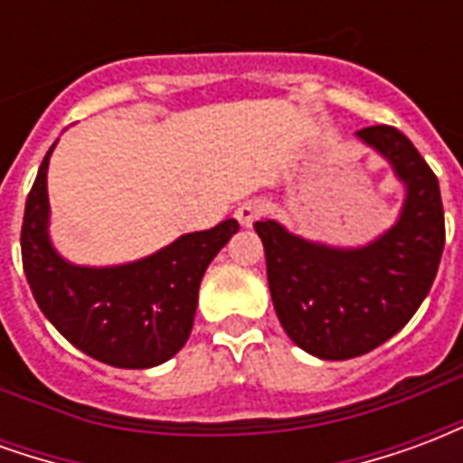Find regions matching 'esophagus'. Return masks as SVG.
Wrapping results in <instances>:
<instances>
[{
	"mask_svg": "<svg viewBox=\"0 0 463 463\" xmlns=\"http://www.w3.org/2000/svg\"><path fill=\"white\" fill-rule=\"evenodd\" d=\"M265 215V203L262 201H245L242 205H238L235 211V218L241 222L242 228H250L252 222Z\"/></svg>",
	"mask_w": 463,
	"mask_h": 463,
	"instance_id": "34e87169",
	"label": "esophagus"
}]
</instances>
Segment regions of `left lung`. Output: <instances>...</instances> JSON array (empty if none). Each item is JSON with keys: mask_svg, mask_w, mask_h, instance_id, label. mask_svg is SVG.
Returning <instances> with one entry per match:
<instances>
[{"mask_svg": "<svg viewBox=\"0 0 463 463\" xmlns=\"http://www.w3.org/2000/svg\"><path fill=\"white\" fill-rule=\"evenodd\" d=\"M357 136L407 183L399 222L359 250H335L258 221L278 320L298 347L320 359H352L394 337L437 278L447 228L434 171L394 126Z\"/></svg>", "mask_w": 463, "mask_h": 463, "instance_id": "1", "label": "left lung"}]
</instances>
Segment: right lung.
I'll use <instances>...</instances> for the list:
<instances>
[{
	"label": "right lung",
	"mask_w": 463,
	"mask_h": 463,
	"mask_svg": "<svg viewBox=\"0 0 463 463\" xmlns=\"http://www.w3.org/2000/svg\"><path fill=\"white\" fill-rule=\"evenodd\" d=\"M49 148L26 195L22 265L36 305L74 347L121 369L156 367L193 330L205 268L238 232V221L183 235L151 258L118 268H76L46 238Z\"/></svg>",
	"instance_id": "obj_1"
}]
</instances>
